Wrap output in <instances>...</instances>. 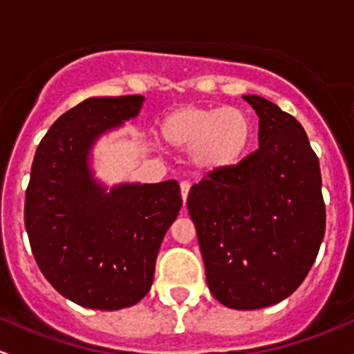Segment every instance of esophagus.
Here are the masks:
<instances>
[{
  "label": "esophagus",
  "instance_id": "obj_1",
  "mask_svg": "<svg viewBox=\"0 0 354 354\" xmlns=\"http://www.w3.org/2000/svg\"><path fill=\"white\" fill-rule=\"evenodd\" d=\"M189 189H191V182L182 180L180 182V194H182V199H184V204H185V199H187Z\"/></svg>",
  "mask_w": 354,
  "mask_h": 354
}]
</instances>
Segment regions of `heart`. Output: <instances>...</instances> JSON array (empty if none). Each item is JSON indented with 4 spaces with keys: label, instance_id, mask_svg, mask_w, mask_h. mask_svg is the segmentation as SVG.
Returning a JSON list of instances; mask_svg holds the SVG:
<instances>
[{
    "label": "heart",
    "instance_id": "obj_1",
    "mask_svg": "<svg viewBox=\"0 0 354 354\" xmlns=\"http://www.w3.org/2000/svg\"><path fill=\"white\" fill-rule=\"evenodd\" d=\"M169 145L191 150V160L201 170H221L242 158L252 138L249 115L236 107L177 109L162 124Z\"/></svg>",
    "mask_w": 354,
    "mask_h": 354
}]
</instances>
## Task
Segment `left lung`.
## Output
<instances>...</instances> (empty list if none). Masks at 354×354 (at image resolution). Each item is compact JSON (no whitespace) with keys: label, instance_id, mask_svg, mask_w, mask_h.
Listing matches in <instances>:
<instances>
[{"label":"left lung","instance_id":"1","mask_svg":"<svg viewBox=\"0 0 354 354\" xmlns=\"http://www.w3.org/2000/svg\"><path fill=\"white\" fill-rule=\"evenodd\" d=\"M259 115V148L189 191L206 281L220 304L256 310L301 285L326 233L319 158L301 124L243 95Z\"/></svg>","mask_w":354,"mask_h":354}]
</instances>
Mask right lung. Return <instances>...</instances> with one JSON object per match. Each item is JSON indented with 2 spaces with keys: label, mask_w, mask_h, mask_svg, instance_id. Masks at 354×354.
Returning <instances> with one entry per match:
<instances>
[{
  "label": "right lung",
  "mask_w": 354,
  "mask_h": 354,
  "mask_svg": "<svg viewBox=\"0 0 354 354\" xmlns=\"http://www.w3.org/2000/svg\"><path fill=\"white\" fill-rule=\"evenodd\" d=\"M145 97H92L64 112L39 143L25 192V228L39 269L82 307L119 310L150 291L160 243L182 206L177 180L105 192L88 151L134 118Z\"/></svg>",
  "instance_id": "add662e5"
}]
</instances>
